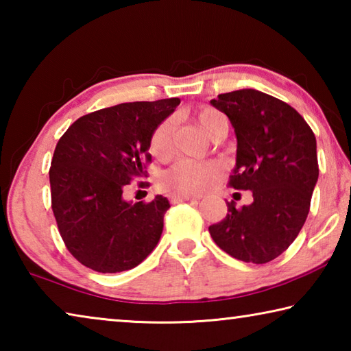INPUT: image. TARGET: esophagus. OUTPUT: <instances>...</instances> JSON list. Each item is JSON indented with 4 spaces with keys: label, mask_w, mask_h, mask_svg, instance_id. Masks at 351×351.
Instances as JSON below:
<instances>
[{
    "label": "esophagus",
    "mask_w": 351,
    "mask_h": 351,
    "mask_svg": "<svg viewBox=\"0 0 351 351\" xmlns=\"http://www.w3.org/2000/svg\"><path fill=\"white\" fill-rule=\"evenodd\" d=\"M170 199L173 201V203H182V201H190V199H198L197 197H192V195H186V193H173L170 197Z\"/></svg>",
    "instance_id": "1"
}]
</instances>
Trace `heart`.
<instances>
[{"label":"heart","instance_id":"obj_1","mask_svg":"<svg viewBox=\"0 0 351 351\" xmlns=\"http://www.w3.org/2000/svg\"><path fill=\"white\" fill-rule=\"evenodd\" d=\"M197 121L201 128L213 139L228 128V119L221 112L213 108H203L197 112ZM171 134H173V122L165 119L154 130L150 139V152L156 158H167L171 150ZM223 173V165L218 162H198L182 159L171 165L159 176V186L165 192L171 193H203L210 189Z\"/></svg>","mask_w":351,"mask_h":351}]
</instances>
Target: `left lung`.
<instances>
[{"label": "left lung", "mask_w": 351, "mask_h": 351, "mask_svg": "<svg viewBox=\"0 0 351 351\" xmlns=\"http://www.w3.org/2000/svg\"><path fill=\"white\" fill-rule=\"evenodd\" d=\"M210 104L224 112L237 136L230 186L251 190L252 204L237 209L209 232L224 252L263 265L287 251L310 212L319 178L316 138L293 106L257 90L219 94Z\"/></svg>", "instance_id": "left-lung-1"}]
</instances>
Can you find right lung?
Masks as SVG:
<instances>
[{"label": "right lung", "mask_w": 351, "mask_h": 351, "mask_svg": "<svg viewBox=\"0 0 351 351\" xmlns=\"http://www.w3.org/2000/svg\"><path fill=\"white\" fill-rule=\"evenodd\" d=\"M181 100L128 102L82 116L57 142L49 182L52 212L68 251L93 271L112 274L144 261L156 247L170 203L123 198L150 161L152 134Z\"/></svg>", "instance_id": "1"}]
</instances>
